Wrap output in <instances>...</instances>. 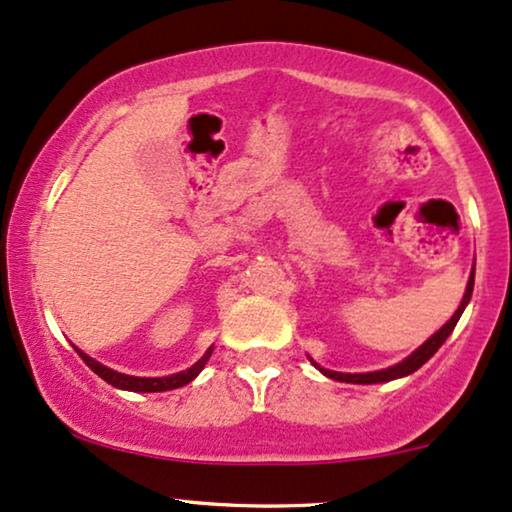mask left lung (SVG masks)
I'll return each mask as SVG.
<instances>
[{
	"label": "left lung",
	"mask_w": 512,
	"mask_h": 512,
	"mask_svg": "<svg viewBox=\"0 0 512 512\" xmlns=\"http://www.w3.org/2000/svg\"><path fill=\"white\" fill-rule=\"evenodd\" d=\"M472 287H475V270H472V275H470V280H468V287H465V296H463V301H460V306H458V311L453 313V318L449 320V323H446L444 327H441L439 332H434L430 339H427L425 344L420 346V349H415L413 353H410V356L406 358V361H401V363H396V365H391V368H387V370H377V372H334V370H325V368H320L318 363H313L315 368H318L320 372H323V375H327V377H332V380H337V382H351V384H377V382H389V380H399V377H406V375H410V372H415L418 368H422V365H425L427 361H430V358L434 356V353L439 351V346L446 342V339H449V334L453 332V327H456V323L460 320V315H463V311H465V306H468V301H470V296H472Z\"/></svg>",
	"instance_id": "left-lung-1"
}]
</instances>
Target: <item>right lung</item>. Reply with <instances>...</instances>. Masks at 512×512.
Instances as JSON below:
<instances>
[{
  "instance_id": "add662e5",
  "label": "right lung",
  "mask_w": 512,
  "mask_h": 512,
  "mask_svg": "<svg viewBox=\"0 0 512 512\" xmlns=\"http://www.w3.org/2000/svg\"><path fill=\"white\" fill-rule=\"evenodd\" d=\"M80 353L82 361L87 363V368L92 372H97L99 377H102L104 382H109L111 387L116 389H125V391H144V394H149V391H168V389H178V387H185L194 380V377L199 375L201 370H204V365L208 358H211L213 349H208L204 356L199 358L197 363L192 365V368L182 370V372H175V375H168V377H132V375H123V372H116L111 368H106V365L97 363L94 358L87 356V353H82L80 349H75Z\"/></svg>"
}]
</instances>
